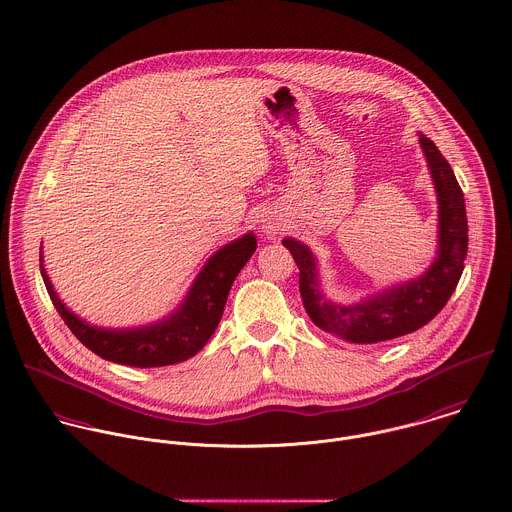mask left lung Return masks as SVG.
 <instances>
[{
	"mask_svg": "<svg viewBox=\"0 0 512 512\" xmlns=\"http://www.w3.org/2000/svg\"><path fill=\"white\" fill-rule=\"evenodd\" d=\"M419 141L439 196V258L419 280L373 296L363 304H332L318 290L312 252L292 238L284 240L300 270V294L306 312L318 328L343 340L377 343L423 328L445 308L463 274L469 242L463 190L437 145L425 135Z\"/></svg>",
	"mask_w": 512,
	"mask_h": 512,
	"instance_id": "left-lung-1",
	"label": "left lung"
}]
</instances>
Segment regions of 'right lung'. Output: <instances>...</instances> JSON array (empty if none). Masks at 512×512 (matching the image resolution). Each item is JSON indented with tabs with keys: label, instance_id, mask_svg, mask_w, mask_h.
Instances as JSON below:
<instances>
[{
	"label": "right lung",
	"instance_id": "right-lung-1",
	"mask_svg": "<svg viewBox=\"0 0 512 512\" xmlns=\"http://www.w3.org/2000/svg\"><path fill=\"white\" fill-rule=\"evenodd\" d=\"M254 250L256 238L252 234H246L244 238L224 246L206 262L182 308L172 318L151 328L129 332L101 330L81 322L61 304L53 292V286L41 264V252L39 268L55 310L85 347H89L99 357L121 365L161 367L192 357L210 340L220 324L228 292Z\"/></svg>",
	"mask_w": 512,
	"mask_h": 512
}]
</instances>
